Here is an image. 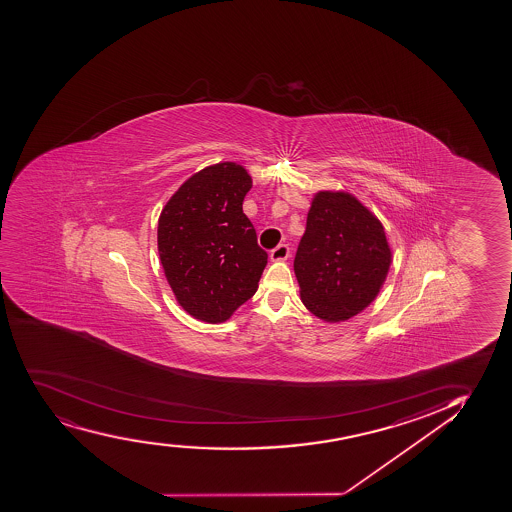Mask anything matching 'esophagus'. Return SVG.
<instances>
[{"label":"esophagus","mask_w":512,"mask_h":512,"mask_svg":"<svg viewBox=\"0 0 512 512\" xmlns=\"http://www.w3.org/2000/svg\"><path fill=\"white\" fill-rule=\"evenodd\" d=\"M288 253H290V249H288L287 244H280L271 251V261H285L288 258Z\"/></svg>","instance_id":"esophagus-1"}]
</instances>
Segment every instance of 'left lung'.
Masks as SVG:
<instances>
[{"instance_id":"left-lung-1","label":"left lung","mask_w":512,"mask_h":512,"mask_svg":"<svg viewBox=\"0 0 512 512\" xmlns=\"http://www.w3.org/2000/svg\"><path fill=\"white\" fill-rule=\"evenodd\" d=\"M391 261L381 220L357 196L343 189L314 193L294 271L300 300L316 318L343 323L371 306Z\"/></svg>"}]
</instances>
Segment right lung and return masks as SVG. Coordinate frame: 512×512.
Listing matches in <instances>:
<instances>
[{
    "instance_id": "obj_1",
    "label": "right lung",
    "mask_w": 512,
    "mask_h": 512,
    "mask_svg": "<svg viewBox=\"0 0 512 512\" xmlns=\"http://www.w3.org/2000/svg\"><path fill=\"white\" fill-rule=\"evenodd\" d=\"M253 188L237 162L208 165L165 203L157 227L164 275L177 304L198 321L225 323L258 290L268 254L242 212Z\"/></svg>"
}]
</instances>
